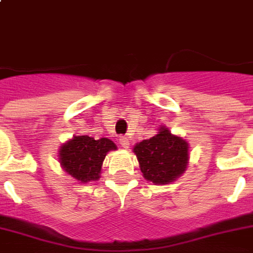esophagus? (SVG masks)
<instances>
[{"instance_id":"obj_1","label":"esophagus","mask_w":253,"mask_h":253,"mask_svg":"<svg viewBox=\"0 0 253 253\" xmlns=\"http://www.w3.org/2000/svg\"><path fill=\"white\" fill-rule=\"evenodd\" d=\"M119 143H121V146L125 147V148H128V146H130V140H128V138L125 136V135L119 136Z\"/></svg>"}]
</instances>
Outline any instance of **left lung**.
<instances>
[{"instance_id": "8db88e82", "label": "left lung", "mask_w": 253, "mask_h": 253, "mask_svg": "<svg viewBox=\"0 0 253 253\" xmlns=\"http://www.w3.org/2000/svg\"><path fill=\"white\" fill-rule=\"evenodd\" d=\"M188 143L163 127L152 138L134 147L140 170L154 184H168L184 173L188 166Z\"/></svg>"}]
</instances>
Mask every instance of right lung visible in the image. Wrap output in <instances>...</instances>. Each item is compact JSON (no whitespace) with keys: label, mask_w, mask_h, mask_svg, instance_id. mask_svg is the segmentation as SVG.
Listing matches in <instances>:
<instances>
[{"label":"right lung","mask_w":253,"mask_h":253,"mask_svg":"<svg viewBox=\"0 0 253 253\" xmlns=\"http://www.w3.org/2000/svg\"><path fill=\"white\" fill-rule=\"evenodd\" d=\"M117 147L110 139L95 140L87 135L75 136L60 150V164L72 177L81 182L99 178L101 166L106 154Z\"/></svg>","instance_id":"add662e5"}]
</instances>
